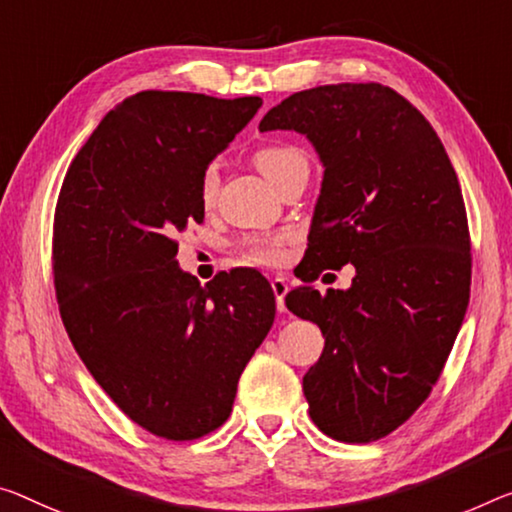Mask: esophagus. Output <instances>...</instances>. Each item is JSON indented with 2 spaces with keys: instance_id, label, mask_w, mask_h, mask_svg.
Returning a JSON list of instances; mask_svg holds the SVG:
<instances>
[{
  "instance_id": "34e87169",
  "label": "esophagus",
  "mask_w": 512,
  "mask_h": 512,
  "mask_svg": "<svg viewBox=\"0 0 512 512\" xmlns=\"http://www.w3.org/2000/svg\"><path fill=\"white\" fill-rule=\"evenodd\" d=\"M272 290H274V297H277V309L279 311H286V304H283V297L288 293V283L283 281L281 277H274L272 279Z\"/></svg>"
}]
</instances>
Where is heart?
<instances>
[{
    "mask_svg": "<svg viewBox=\"0 0 512 512\" xmlns=\"http://www.w3.org/2000/svg\"><path fill=\"white\" fill-rule=\"evenodd\" d=\"M306 162V155L297 146L270 144L258 148L254 153V164L258 171L274 185L277 180L293 169L295 164ZM219 192V169L217 164H206L199 178V199L203 206H212ZM293 242L290 233L277 235H251L240 242V254L247 263L254 265H281L288 258V247Z\"/></svg>",
    "mask_w": 512,
    "mask_h": 512,
    "instance_id": "heart-1",
    "label": "heart"
}]
</instances>
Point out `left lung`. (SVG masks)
I'll list each match as a JSON object with an SVG mask.
<instances>
[{"label": "left lung", "mask_w": 512, "mask_h": 512, "mask_svg": "<svg viewBox=\"0 0 512 512\" xmlns=\"http://www.w3.org/2000/svg\"><path fill=\"white\" fill-rule=\"evenodd\" d=\"M258 128L302 132L325 164L300 279L348 263L357 272L348 290L286 295L325 336L304 375L309 414L338 442H375L426 403L465 318L471 238L458 176L426 116L377 82L293 93Z\"/></svg>", "instance_id": "1"}]
</instances>
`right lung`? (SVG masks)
<instances>
[{"instance_id": "right-lung-1", "label": "right lung", "mask_w": 512, "mask_h": 512, "mask_svg": "<svg viewBox=\"0 0 512 512\" xmlns=\"http://www.w3.org/2000/svg\"><path fill=\"white\" fill-rule=\"evenodd\" d=\"M263 100L141 91L93 130L66 171L52 226L59 313L119 410L171 442L229 419L238 380L274 322L261 272L201 286L176 235L203 222L199 178Z\"/></svg>"}]
</instances>
